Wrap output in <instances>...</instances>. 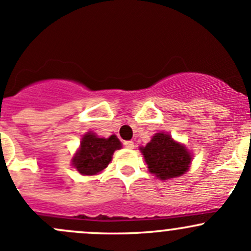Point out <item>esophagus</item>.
Listing matches in <instances>:
<instances>
[{"mask_svg": "<svg viewBox=\"0 0 251 251\" xmlns=\"http://www.w3.org/2000/svg\"><path fill=\"white\" fill-rule=\"evenodd\" d=\"M124 146L127 148V149H133L134 143L132 141H126V142H124Z\"/></svg>", "mask_w": 251, "mask_h": 251, "instance_id": "1", "label": "esophagus"}]
</instances>
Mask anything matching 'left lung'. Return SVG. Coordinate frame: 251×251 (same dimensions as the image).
<instances>
[{
	"label": "left lung",
	"mask_w": 251,
	"mask_h": 251,
	"mask_svg": "<svg viewBox=\"0 0 251 251\" xmlns=\"http://www.w3.org/2000/svg\"><path fill=\"white\" fill-rule=\"evenodd\" d=\"M141 151L149 172L161 180L183 176L191 165V152L165 132L154 134L151 141L141 148Z\"/></svg>",
	"instance_id": "obj_1"
}]
</instances>
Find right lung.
<instances>
[{
    "label": "right lung",
    "instance_id": "obj_1",
    "mask_svg": "<svg viewBox=\"0 0 251 251\" xmlns=\"http://www.w3.org/2000/svg\"><path fill=\"white\" fill-rule=\"evenodd\" d=\"M120 148L121 142L114 134L109 138H101L88 132L81 138L80 147L72 159V165L83 176H95L109 165L114 151Z\"/></svg>",
    "mask_w": 251,
    "mask_h": 251
}]
</instances>
